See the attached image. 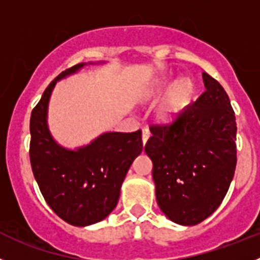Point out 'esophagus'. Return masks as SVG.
I'll list each match as a JSON object with an SVG mask.
<instances>
[{
  "mask_svg": "<svg viewBox=\"0 0 260 260\" xmlns=\"http://www.w3.org/2000/svg\"><path fill=\"white\" fill-rule=\"evenodd\" d=\"M149 137H150L149 128H144V129H142V142H144V145L146 144L147 140H149Z\"/></svg>",
  "mask_w": 260,
  "mask_h": 260,
  "instance_id": "esophagus-1",
  "label": "esophagus"
}]
</instances>
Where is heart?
Here are the masks:
<instances>
[{
	"label": "heart",
	"mask_w": 260,
	"mask_h": 260,
	"mask_svg": "<svg viewBox=\"0 0 260 260\" xmlns=\"http://www.w3.org/2000/svg\"><path fill=\"white\" fill-rule=\"evenodd\" d=\"M182 92H183V88H181V91L177 92L176 96L172 97L171 100H168L167 103H164L163 105L160 106L159 109L160 119H163V120H169V119H171L172 116L178 111Z\"/></svg>",
	"instance_id": "heart-1"
}]
</instances>
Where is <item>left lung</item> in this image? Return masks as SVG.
Wrapping results in <instances>:
<instances>
[{"instance_id": "8db88e82", "label": "left lung", "mask_w": 260, "mask_h": 260, "mask_svg": "<svg viewBox=\"0 0 260 260\" xmlns=\"http://www.w3.org/2000/svg\"><path fill=\"white\" fill-rule=\"evenodd\" d=\"M205 92L169 124H151L156 201L171 220L193 225L217 210L236 169V118L219 82L203 73Z\"/></svg>"}]
</instances>
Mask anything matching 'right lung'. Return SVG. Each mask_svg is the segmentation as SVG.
Masks as SVG:
<instances>
[{"label": "right lung", "mask_w": 260, "mask_h": 260, "mask_svg": "<svg viewBox=\"0 0 260 260\" xmlns=\"http://www.w3.org/2000/svg\"><path fill=\"white\" fill-rule=\"evenodd\" d=\"M86 64L64 70L43 92L30 115L29 157L35 178L48 207L69 224H93L105 219L120 195V187L136 156L142 151L141 129L108 132L87 146H60L47 127L51 92L59 79Z\"/></svg>", "instance_id": "add662e5"}]
</instances>
